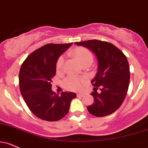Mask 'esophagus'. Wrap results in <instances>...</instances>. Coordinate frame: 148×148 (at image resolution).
Returning a JSON list of instances; mask_svg holds the SVG:
<instances>
[{"label":"esophagus","mask_w":148,"mask_h":148,"mask_svg":"<svg viewBox=\"0 0 148 148\" xmlns=\"http://www.w3.org/2000/svg\"><path fill=\"white\" fill-rule=\"evenodd\" d=\"M85 96V94H82V93H78L77 94V97H84Z\"/></svg>","instance_id":"34e87169"}]
</instances>
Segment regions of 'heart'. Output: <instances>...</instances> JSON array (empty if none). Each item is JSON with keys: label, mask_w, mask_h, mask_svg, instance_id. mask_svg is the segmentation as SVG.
I'll return each mask as SVG.
<instances>
[{"label": "heart", "mask_w": 148, "mask_h": 148, "mask_svg": "<svg viewBox=\"0 0 148 148\" xmlns=\"http://www.w3.org/2000/svg\"><path fill=\"white\" fill-rule=\"evenodd\" d=\"M72 54L79 61L81 64L86 62L92 63L93 61V55L87 48L79 47H76L72 50ZM65 58L63 56H60L56 62V69L58 72H61L63 69ZM85 80L83 77H78L76 76H69L64 80L63 85L67 90L71 91H78L83 88L85 84Z\"/></svg>", "instance_id": "obj_1"}]
</instances>
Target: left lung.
<instances>
[{
    "instance_id": "8db88e82",
    "label": "left lung",
    "mask_w": 148,
    "mask_h": 148,
    "mask_svg": "<svg viewBox=\"0 0 148 148\" xmlns=\"http://www.w3.org/2000/svg\"><path fill=\"white\" fill-rule=\"evenodd\" d=\"M75 44L91 50L98 61L97 73L91 82L94 103L87 107L88 112L98 117L111 114L120 108L127 92L130 75L127 58L108 42L90 40Z\"/></svg>"
}]
</instances>
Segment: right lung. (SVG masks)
I'll list each match as a JSON object with an SVG mask.
<instances>
[{"label":"right lung","mask_w":148,"mask_h":148,"mask_svg":"<svg viewBox=\"0 0 148 148\" xmlns=\"http://www.w3.org/2000/svg\"><path fill=\"white\" fill-rule=\"evenodd\" d=\"M72 45L47 44L30 54L21 65L19 86L22 97L32 112L42 120L56 121L63 118L76 97L71 92L59 96L51 90L57 60Z\"/></svg>","instance_id":"right-lung-1"}]
</instances>
